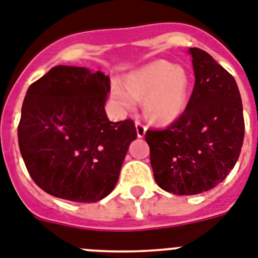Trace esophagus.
Here are the masks:
<instances>
[{
  "label": "esophagus",
  "instance_id": "34e87169",
  "mask_svg": "<svg viewBox=\"0 0 258 258\" xmlns=\"http://www.w3.org/2000/svg\"><path fill=\"white\" fill-rule=\"evenodd\" d=\"M135 125H136V134H138L139 138H143V136L146 135V131H147L146 125L143 124L142 122H139V120L135 123Z\"/></svg>",
  "mask_w": 258,
  "mask_h": 258
}]
</instances>
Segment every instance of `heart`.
<instances>
[{
    "label": "heart",
    "mask_w": 258,
    "mask_h": 258,
    "mask_svg": "<svg viewBox=\"0 0 258 258\" xmlns=\"http://www.w3.org/2000/svg\"><path fill=\"white\" fill-rule=\"evenodd\" d=\"M111 97L123 110H135L138 101H143V112L148 120L168 124L185 111L190 97V77L181 67L159 60L130 73L125 85L114 82Z\"/></svg>",
    "instance_id": "obj_1"
}]
</instances>
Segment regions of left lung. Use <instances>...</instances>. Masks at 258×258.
Returning <instances> with one entry per match:
<instances>
[{"label":"left lung","instance_id":"obj_1","mask_svg":"<svg viewBox=\"0 0 258 258\" xmlns=\"http://www.w3.org/2000/svg\"><path fill=\"white\" fill-rule=\"evenodd\" d=\"M187 53L196 84L185 111L169 127L146 133L156 183L177 196L223 182L239 159L245 127L235 79L206 51Z\"/></svg>","mask_w":258,"mask_h":258}]
</instances>
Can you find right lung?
<instances>
[{"instance_id": "add662e5", "label": "right lung", "mask_w": 258, "mask_h": 258, "mask_svg": "<svg viewBox=\"0 0 258 258\" xmlns=\"http://www.w3.org/2000/svg\"><path fill=\"white\" fill-rule=\"evenodd\" d=\"M109 92V76L68 66L53 67L27 89L18 144L30 176L45 192L93 203L115 187L138 134L131 119L110 122Z\"/></svg>"}]
</instances>
